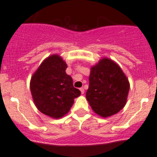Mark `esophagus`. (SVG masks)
<instances>
[{
	"label": "esophagus",
	"instance_id": "1",
	"mask_svg": "<svg viewBox=\"0 0 157 157\" xmlns=\"http://www.w3.org/2000/svg\"><path fill=\"white\" fill-rule=\"evenodd\" d=\"M80 91H81L82 94H83L85 93V90H84V88H80Z\"/></svg>",
	"mask_w": 157,
	"mask_h": 157
}]
</instances>
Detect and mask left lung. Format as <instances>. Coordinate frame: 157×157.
<instances>
[{
    "mask_svg": "<svg viewBox=\"0 0 157 157\" xmlns=\"http://www.w3.org/2000/svg\"><path fill=\"white\" fill-rule=\"evenodd\" d=\"M89 81L86 97L97 114L108 117L125 106L130 84L117 63L104 58L91 68Z\"/></svg>",
    "mask_w": 157,
    "mask_h": 157,
    "instance_id": "obj_1",
    "label": "left lung"
}]
</instances>
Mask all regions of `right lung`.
I'll return each mask as SVG.
<instances>
[{
    "label": "right lung",
    "instance_id": "obj_1",
    "mask_svg": "<svg viewBox=\"0 0 157 157\" xmlns=\"http://www.w3.org/2000/svg\"><path fill=\"white\" fill-rule=\"evenodd\" d=\"M66 63L57 55L45 59L33 75L30 91L34 104L43 114L60 118L69 112L74 99L81 95L71 77L66 74Z\"/></svg>",
    "mask_w": 157,
    "mask_h": 157
}]
</instances>
